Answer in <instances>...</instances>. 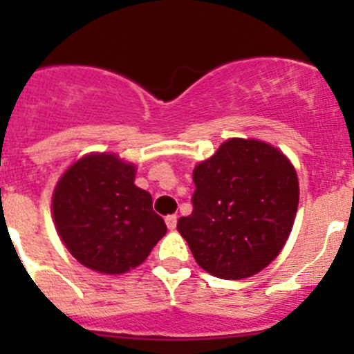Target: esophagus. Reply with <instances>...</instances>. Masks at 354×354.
Listing matches in <instances>:
<instances>
[{
    "mask_svg": "<svg viewBox=\"0 0 354 354\" xmlns=\"http://www.w3.org/2000/svg\"><path fill=\"white\" fill-rule=\"evenodd\" d=\"M176 223H178V217L176 216H167L166 217V226L167 230H176Z\"/></svg>",
    "mask_w": 354,
    "mask_h": 354,
    "instance_id": "1",
    "label": "esophagus"
}]
</instances>
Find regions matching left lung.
<instances>
[{"mask_svg": "<svg viewBox=\"0 0 354 354\" xmlns=\"http://www.w3.org/2000/svg\"><path fill=\"white\" fill-rule=\"evenodd\" d=\"M194 212L178 231L210 276L245 279L266 269L291 234L299 202L295 166L259 138H227L194 167Z\"/></svg>", "mask_w": 354, "mask_h": 354, "instance_id": "left-lung-1", "label": "left lung"}]
</instances>
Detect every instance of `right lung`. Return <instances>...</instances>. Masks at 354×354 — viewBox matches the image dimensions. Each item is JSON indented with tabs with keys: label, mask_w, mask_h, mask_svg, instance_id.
Segmentation results:
<instances>
[{
	"label": "right lung",
	"mask_w": 354,
	"mask_h": 354,
	"mask_svg": "<svg viewBox=\"0 0 354 354\" xmlns=\"http://www.w3.org/2000/svg\"><path fill=\"white\" fill-rule=\"evenodd\" d=\"M137 166L114 152H88L66 167L51 198L53 221L68 252L87 269L124 274L145 262L166 234Z\"/></svg>",
	"instance_id": "1"
}]
</instances>
